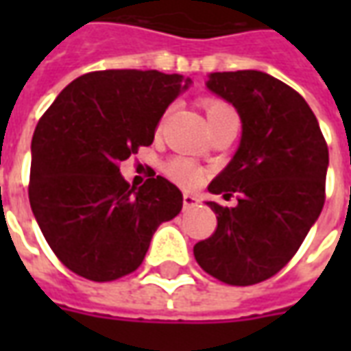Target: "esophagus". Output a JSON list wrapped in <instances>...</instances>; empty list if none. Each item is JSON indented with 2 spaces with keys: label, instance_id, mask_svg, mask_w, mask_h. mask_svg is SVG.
Returning <instances> with one entry per match:
<instances>
[{
  "label": "esophagus",
  "instance_id": "1",
  "mask_svg": "<svg viewBox=\"0 0 351 351\" xmlns=\"http://www.w3.org/2000/svg\"><path fill=\"white\" fill-rule=\"evenodd\" d=\"M199 203V199L195 195H190V193H184L182 195V205H184V210L186 208H191V206H195Z\"/></svg>",
  "mask_w": 351,
  "mask_h": 351
}]
</instances>
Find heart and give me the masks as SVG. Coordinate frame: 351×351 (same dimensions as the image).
I'll use <instances>...</instances> for the list:
<instances>
[{"mask_svg": "<svg viewBox=\"0 0 351 351\" xmlns=\"http://www.w3.org/2000/svg\"><path fill=\"white\" fill-rule=\"evenodd\" d=\"M201 105L205 108V114L208 118L210 128H213L214 123L223 120L226 116L235 114V110H233V107L229 105L228 101L218 99V97H205V99L201 101ZM161 125H163V120L160 122V128ZM163 171H165V175L173 182L182 186V188H197L199 184L205 180V171L199 167L197 163H193L188 158H180V156L169 160Z\"/></svg>", "mask_w": 351, "mask_h": 351, "instance_id": "b5f03b06", "label": "heart"}]
</instances>
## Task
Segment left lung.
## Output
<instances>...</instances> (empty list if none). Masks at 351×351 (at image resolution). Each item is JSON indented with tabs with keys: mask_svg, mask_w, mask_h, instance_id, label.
Segmentation results:
<instances>
[{
	"mask_svg": "<svg viewBox=\"0 0 351 351\" xmlns=\"http://www.w3.org/2000/svg\"><path fill=\"white\" fill-rule=\"evenodd\" d=\"M206 86L243 120L235 158L208 190L233 208L208 203L216 231L193 246L201 269L229 286H252L282 271L325 203L329 150L299 92L261 71L213 73Z\"/></svg>",
	"mask_w": 351,
	"mask_h": 351,
	"instance_id": "8db88e82",
	"label": "left lung"
}]
</instances>
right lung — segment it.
Instances as JSON below:
<instances>
[{
  "instance_id": "right-lung-1",
  "label": "right lung",
  "mask_w": 351,
  "mask_h": 351,
  "mask_svg": "<svg viewBox=\"0 0 351 351\" xmlns=\"http://www.w3.org/2000/svg\"><path fill=\"white\" fill-rule=\"evenodd\" d=\"M190 80L107 69L62 90L32 141L29 205L47 243L82 278L112 282L137 271L154 231L182 208L163 176L130 186L120 163L150 146L160 118Z\"/></svg>"
}]
</instances>
